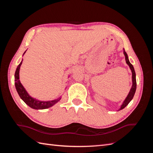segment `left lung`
Returning <instances> with one entry per match:
<instances>
[{
    "label": "left lung",
    "mask_w": 153,
    "mask_h": 153,
    "mask_svg": "<svg viewBox=\"0 0 153 153\" xmlns=\"http://www.w3.org/2000/svg\"><path fill=\"white\" fill-rule=\"evenodd\" d=\"M124 55H125V59H126V63L129 65V68H130L131 70V72H132V82H133V85H132V87H131V89L130 91H129L128 96L126 97V98L125 99V100H124V101L123 102V105H121V108L119 109V110H122V109H123L124 108L126 107V106L128 105V103H129V102H130L131 100L133 99V98L134 94H135V93L136 88H137V82H136L135 72V70H134V68H133V65H132V64H131L130 62H129V61L128 55H127L126 52H125L124 48Z\"/></svg>",
    "instance_id": "1"
}]
</instances>
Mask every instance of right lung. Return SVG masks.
Instances as JSON below:
<instances>
[{"label":"right lung","instance_id":"right-lung-1","mask_svg":"<svg viewBox=\"0 0 153 153\" xmlns=\"http://www.w3.org/2000/svg\"><path fill=\"white\" fill-rule=\"evenodd\" d=\"M26 52V51H25ZM24 52V53H25ZM23 61V60H22ZM22 61L20 63L19 65L18 66L16 70L15 71V87L16 89L18 92V94H19L21 99L24 101V102L29 106L30 107L34 108V109H45L48 108L50 106H53L55 103H57L58 101L61 100V98H59L57 100H52V101H38L34 98H32L30 97L29 94L27 93L25 89H24V86H23L21 84V82L19 80V71L20 66L22 63Z\"/></svg>","mask_w":153,"mask_h":153}]
</instances>
